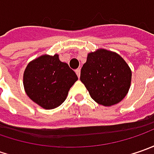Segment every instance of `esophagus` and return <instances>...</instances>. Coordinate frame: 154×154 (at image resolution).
<instances>
[{"label":"esophagus","mask_w":154,"mask_h":154,"mask_svg":"<svg viewBox=\"0 0 154 154\" xmlns=\"http://www.w3.org/2000/svg\"><path fill=\"white\" fill-rule=\"evenodd\" d=\"M75 73H76V74H77V76L80 78V68L76 69V70H75Z\"/></svg>","instance_id":"obj_1"}]
</instances>
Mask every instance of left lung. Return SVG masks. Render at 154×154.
<instances>
[{
  "instance_id": "obj_1",
  "label": "left lung",
  "mask_w": 154,
  "mask_h": 154,
  "mask_svg": "<svg viewBox=\"0 0 154 154\" xmlns=\"http://www.w3.org/2000/svg\"><path fill=\"white\" fill-rule=\"evenodd\" d=\"M131 77L127 62L118 54L103 49L89 53L80 71V81L91 98L104 106L114 105L124 98Z\"/></svg>"
}]
</instances>
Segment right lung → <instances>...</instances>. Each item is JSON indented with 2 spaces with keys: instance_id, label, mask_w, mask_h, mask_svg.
I'll return each mask as SVG.
<instances>
[{
  "instance_id": "obj_1",
  "label": "right lung",
  "mask_w": 154,
  "mask_h": 154,
  "mask_svg": "<svg viewBox=\"0 0 154 154\" xmlns=\"http://www.w3.org/2000/svg\"><path fill=\"white\" fill-rule=\"evenodd\" d=\"M78 80L76 74L58 55H44L28 63L23 84L27 96L46 109H55L67 98L68 91Z\"/></svg>"
}]
</instances>
